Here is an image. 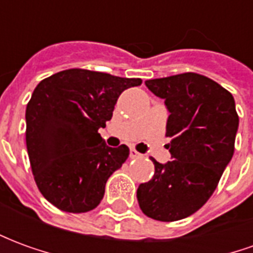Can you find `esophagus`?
<instances>
[{"mask_svg": "<svg viewBox=\"0 0 253 253\" xmlns=\"http://www.w3.org/2000/svg\"><path fill=\"white\" fill-rule=\"evenodd\" d=\"M141 156H142V154L138 153L137 150H134V149H131V150H130V157H131V159H139Z\"/></svg>", "mask_w": 253, "mask_h": 253, "instance_id": "1", "label": "esophagus"}]
</instances>
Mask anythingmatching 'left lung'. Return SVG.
Listing matches in <instances>:
<instances>
[{
	"mask_svg": "<svg viewBox=\"0 0 253 253\" xmlns=\"http://www.w3.org/2000/svg\"><path fill=\"white\" fill-rule=\"evenodd\" d=\"M164 99L169 112L167 137L172 161L152 159V180L139 184L137 199L145 215L172 222L190 217L212 195L234 153L239 115L230 92L210 78L183 73L145 81Z\"/></svg>",
	"mask_w": 253,
	"mask_h": 253,
	"instance_id": "left-lung-1",
	"label": "left lung"
}]
</instances>
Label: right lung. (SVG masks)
I'll return each mask as SVG.
<instances>
[{
	"label": "right lung",
	"mask_w": 253,
	"mask_h": 253,
	"mask_svg": "<svg viewBox=\"0 0 253 253\" xmlns=\"http://www.w3.org/2000/svg\"><path fill=\"white\" fill-rule=\"evenodd\" d=\"M142 84L108 73L69 69L38 84L25 110L27 150L36 186L54 206L86 212L99 206L105 183L130 154L99 134L118 97Z\"/></svg>",
	"instance_id": "add662e5"
}]
</instances>
